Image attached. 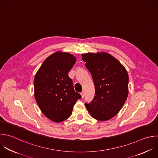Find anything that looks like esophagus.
<instances>
[{
    "instance_id": "1",
    "label": "esophagus",
    "mask_w": 158,
    "mask_h": 158,
    "mask_svg": "<svg viewBox=\"0 0 158 158\" xmlns=\"http://www.w3.org/2000/svg\"><path fill=\"white\" fill-rule=\"evenodd\" d=\"M81 97H82V98H84V92H81Z\"/></svg>"
}]
</instances>
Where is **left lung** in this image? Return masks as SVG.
Segmentation results:
<instances>
[{"instance_id":"8db88e82","label":"left lung","mask_w":158,"mask_h":158,"mask_svg":"<svg viewBox=\"0 0 158 158\" xmlns=\"http://www.w3.org/2000/svg\"><path fill=\"white\" fill-rule=\"evenodd\" d=\"M85 67L91 73L95 95L85 103L90 116L107 121L120 111L128 95V74L123 65L106 52L82 54Z\"/></svg>"}]
</instances>
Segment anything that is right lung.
<instances>
[{"instance_id":"1","label":"right lung","mask_w":158,"mask_h":158,"mask_svg":"<svg viewBox=\"0 0 158 158\" xmlns=\"http://www.w3.org/2000/svg\"><path fill=\"white\" fill-rule=\"evenodd\" d=\"M76 58L67 52L56 51L43 63L34 78V95L42 113L59 123L71 115L81 95L74 90L68 73Z\"/></svg>"}]
</instances>
